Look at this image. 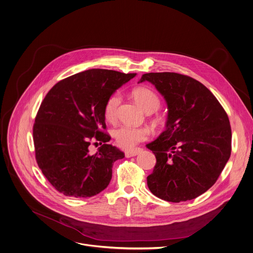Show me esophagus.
I'll list each match as a JSON object with an SVG mask.
<instances>
[{"instance_id":"obj_1","label":"esophagus","mask_w":253,"mask_h":253,"mask_svg":"<svg viewBox=\"0 0 253 253\" xmlns=\"http://www.w3.org/2000/svg\"><path fill=\"white\" fill-rule=\"evenodd\" d=\"M140 151H141L140 148H136V149H132V150H127V151H125V156H126L127 158L133 157V156L138 155Z\"/></svg>"}]
</instances>
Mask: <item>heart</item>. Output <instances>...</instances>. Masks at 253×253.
I'll return each instance as SVG.
<instances>
[{"mask_svg":"<svg viewBox=\"0 0 253 253\" xmlns=\"http://www.w3.org/2000/svg\"><path fill=\"white\" fill-rule=\"evenodd\" d=\"M133 96L138 104L147 113L157 111L160 107V99L155 92L146 87H139L133 91ZM120 104L118 94L112 95L104 108V116L108 122L113 123L117 116V110ZM149 132L143 127H132L123 125L113 131L115 142L122 148H132L139 142L148 138Z\"/></svg>","mask_w":253,"mask_h":253,"instance_id":"b5f03b06","label":"heart"}]
</instances>
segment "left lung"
Returning a JSON list of instances; mask_svg holds the SVG:
<instances>
[{
    "mask_svg": "<svg viewBox=\"0 0 253 253\" xmlns=\"http://www.w3.org/2000/svg\"><path fill=\"white\" fill-rule=\"evenodd\" d=\"M149 82L168 105L165 131L146 144L156 157L147 186L172 203L202 195L217 180L231 155L228 115L214 95L200 82L177 73H148Z\"/></svg>",
    "mask_w": 253,
    "mask_h": 253,
    "instance_id": "left-lung-1",
    "label": "left lung"
}]
</instances>
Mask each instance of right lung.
I'll return each instance as SVG.
<instances>
[{
    "mask_svg": "<svg viewBox=\"0 0 253 253\" xmlns=\"http://www.w3.org/2000/svg\"><path fill=\"white\" fill-rule=\"evenodd\" d=\"M135 76L92 69L60 81L45 95L33 126L35 155L58 192L87 198L109 185L113 163L124 153L108 144L104 108L113 92ZM94 140L104 144L90 155L87 147Z\"/></svg>",
    "mask_w": 253,
    "mask_h": 253,
    "instance_id": "right-lung-1",
    "label": "right lung"
}]
</instances>
